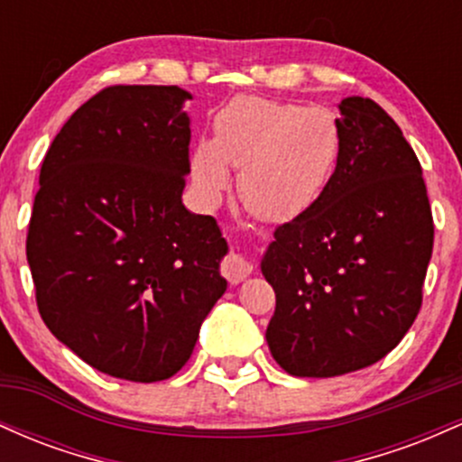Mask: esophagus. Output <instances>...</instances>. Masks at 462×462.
<instances>
[{
	"instance_id": "obj_1",
	"label": "esophagus",
	"mask_w": 462,
	"mask_h": 462,
	"mask_svg": "<svg viewBox=\"0 0 462 462\" xmlns=\"http://www.w3.org/2000/svg\"><path fill=\"white\" fill-rule=\"evenodd\" d=\"M252 269L254 264L249 263L245 256H241V254H230V256H226V261L221 263V273L226 275V280L230 284L243 282V280L252 273Z\"/></svg>"
}]
</instances>
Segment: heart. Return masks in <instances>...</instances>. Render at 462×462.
<instances>
[{
	"mask_svg": "<svg viewBox=\"0 0 462 462\" xmlns=\"http://www.w3.org/2000/svg\"><path fill=\"white\" fill-rule=\"evenodd\" d=\"M341 152L337 121L321 108L236 97L217 115L215 139L193 152L195 187L208 201L221 198L230 169L249 213L284 221L310 208L330 182Z\"/></svg>",
	"mask_w": 462,
	"mask_h": 462,
	"instance_id": "1",
	"label": "heart"
}]
</instances>
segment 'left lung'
Here are the masks:
<instances>
[{
	"instance_id": "obj_1",
	"label": "left lung",
	"mask_w": 462,
	"mask_h": 462,
	"mask_svg": "<svg viewBox=\"0 0 462 462\" xmlns=\"http://www.w3.org/2000/svg\"><path fill=\"white\" fill-rule=\"evenodd\" d=\"M341 152L319 199L275 227L261 269L275 291L267 343L300 378L378 363L421 309L434 226L421 164L374 99L346 97Z\"/></svg>"
}]
</instances>
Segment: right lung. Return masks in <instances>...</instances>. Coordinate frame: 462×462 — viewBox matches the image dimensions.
<instances>
[{"label": "right lung", "instance_id": "add662e5", "mask_svg": "<svg viewBox=\"0 0 462 462\" xmlns=\"http://www.w3.org/2000/svg\"><path fill=\"white\" fill-rule=\"evenodd\" d=\"M190 93L108 87L69 116L45 153L28 264L60 343L102 374L158 383L184 367L227 282V243L182 204Z\"/></svg>", "mask_w": 462, "mask_h": 462}]
</instances>
